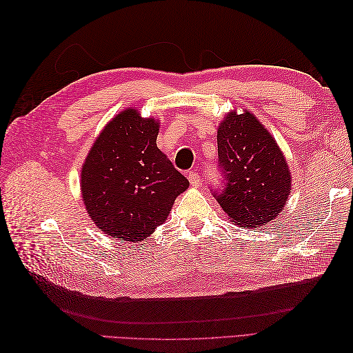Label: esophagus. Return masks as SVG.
<instances>
[{
	"label": "esophagus",
	"instance_id": "1",
	"mask_svg": "<svg viewBox=\"0 0 353 353\" xmlns=\"http://www.w3.org/2000/svg\"><path fill=\"white\" fill-rule=\"evenodd\" d=\"M188 181H190V184L193 185V187H199L200 184H201V178H200V175H199V172H190L188 174Z\"/></svg>",
	"mask_w": 353,
	"mask_h": 353
}]
</instances>
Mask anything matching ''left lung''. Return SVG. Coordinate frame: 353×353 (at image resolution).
I'll return each instance as SVG.
<instances>
[{
    "instance_id": "obj_1",
    "label": "left lung",
    "mask_w": 353,
    "mask_h": 353,
    "mask_svg": "<svg viewBox=\"0 0 353 353\" xmlns=\"http://www.w3.org/2000/svg\"><path fill=\"white\" fill-rule=\"evenodd\" d=\"M218 156L223 181L213 196L236 225H266L284 209L290 170L272 135L250 112H231L221 122Z\"/></svg>"
}]
</instances>
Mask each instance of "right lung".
Wrapping results in <instances>:
<instances>
[{
	"instance_id": "1",
	"label": "right lung",
	"mask_w": 353,
	"mask_h": 353,
	"mask_svg": "<svg viewBox=\"0 0 353 353\" xmlns=\"http://www.w3.org/2000/svg\"><path fill=\"white\" fill-rule=\"evenodd\" d=\"M157 134L154 119L126 109L105 125L85 159V208L95 225L113 239L145 240L190 185L157 148Z\"/></svg>"
}]
</instances>
